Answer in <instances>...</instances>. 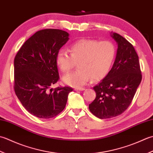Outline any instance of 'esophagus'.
Wrapping results in <instances>:
<instances>
[{
  "label": "esophagus",
  "instance_id": "34e87169",
  "mask_svg": "<svg viewBox=\"0 0 153 153\" xmlns=\"http://www.w3.org/2000/svg\"><path fill=\"white\" fill-rule=\"evenodd\" d=\"M74 90H80V91H82V90H85V88H76Z\"/></svg>",
  "mask_w": 153,
  "mask_h": 153
}]
</instances>
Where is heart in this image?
<instances>
[{
	"label": "heart",
	"mask_w": 153,
	"mask_h": 153,
	"mask_svg": "<svg viewBox=\"0 0 153 153\" xmlns=\"http://www.w3.org/2000/svg\"><path fill=\"white\" fill-rule=\"evenodd\" d=\"M70 54L59 51L56 62L63 73H68L75 67L79 68L65 75L63 80L73 87L85 85L92 79L99 80L107 75L116 55V47L110 41L82 39L71 46Z\"/></svg>",
	"instance_id": "b5f03b06"
}]
</instances>
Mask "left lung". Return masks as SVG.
<instances>
[{
  "label": "left lung",
  "instance_id": "8db88e82",
  "mask_svg": "<svg viewBox=\"0 0 153 153\" xmlns=\"http://www.w3.org/2000/svg\"><path fill=\"white\" fill-rule=\"evenodd\" d=\"M111 37L118 44L116 60L106 76L93 88L96 96L89 104L90 111L100 119L123 113L142 80L139 57L133 45L117 33Z\"/></svg>",
  "mask_w": 153,
  "mask_h": 153
}]
</instances>
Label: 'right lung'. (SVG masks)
Wrapping results in <instances>:
<instances>
[{"mask_svg":"<svg viewBox=\"0 0 153 153\" xmlns=\"http://www.w3.org/2000/svg\"><path fill=\"white\" fill-rule=\"evenodd\" d=\"M68 40V33L58 29H45L27 39L15 56L14 89L25 109L33 116L49 119L66 105L70 86H51L59 74L57 53Z\"/></svg>","mask_w":153,"mask_h":153,"instance_id":"add662e5","label":"right lung"}]
</instances>
